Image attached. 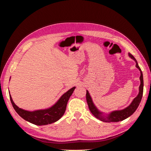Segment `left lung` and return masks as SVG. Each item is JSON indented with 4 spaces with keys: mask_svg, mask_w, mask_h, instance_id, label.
I'll use <instances>...</instances> for the list:
<instances>
[{
    "mask_svg": "<svg viewBox=\"0 0 151 151\" xmlns=\"http://www.w3.org/2000/svg\"><path fill=\"white\" fill-rule=\"evenodd\" d=\"M129 57L132 58L133 60H134L136 62V67L138 68L140 72V85L139 86V94L134 100L132 103L129 105L127 108L122 109L120 111H114L111 112L110 114L107 116H102V113L98 111V109L94 106V104L93 103L92 99H91L89 93L88 91L86 93V100L87 103L88 104V107L91 112L92 113L93 115L96 117L98 118L99 120H101L104 122H118L120 121H122L123 120L126 119L128 117L131 116L133 114L137 108H138L139 105L141 101L143 95V89H144V81H143V74L140 68L139 67L137 62L135 60L134 57L132 55L131 53H129Z\"/></svg>",
    "mask_w": 151,
    "mask_h": 151,
    "instance_id": "1",
    "label": "left lung"
}]
</instances>
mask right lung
Segmentation results:
<instances>
[{
  "mask_svg": "<svg viewBox=\"0 0 151 151\" xmlns=\"http://www.w3.org/2000/svg\"><path fill=\"white\" fill-rule=\"evenodd\" d=\"M75 88L76 87H74L63 94L58 101L51 108L34 111L24 110L17 107L13 102L11 94L9 97L14 109L24 120L36 125H45L58 121L63 115L65 111L67 102Z\"/></svg>",
  "mask_w": 151,
  "mask_h": 151,
  "instance_id": "1",
  "label": "right lung"
}]
</instances>
